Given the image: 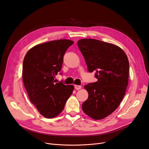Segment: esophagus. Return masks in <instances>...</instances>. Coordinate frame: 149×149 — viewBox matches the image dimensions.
<instances>
[{
    "mask_svg": "<svg viewBox=\"0 0 149 149\" xmlns=\"http://www.w3.org/2000/svg\"><path fill=\"white\" fill-rule=\"evenodd\" d=\"M74 87H75V89H76V90H79V89H80L81 88V86H79V85H74Z\"/></svg>",
    "mask_w": 149,
    "mask_h": 149,
    "instance_id": "esophagus-1",
    "label": "esophagus"
}]
</instances>
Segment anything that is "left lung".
<instances>
[{"mask_svg": "<svg viewBox=\"0 0 149 149\" xmlns=\"http://www.w3.org/2000/svg\"><path fill=\"white\" fill-rule=\"evenodd\" d=\"M89 72L98 80L84 86L89 97L82 104L83 112L94 120H101L118 107L128 85L129 63L120 47L96 39L77 42Z\"/></svg>", "mask_w": 149, "mask_h": 149, "instance_id": "1", "label": "left lung"}]
</instances>
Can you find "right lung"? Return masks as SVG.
Returning a JSON list of instances; mask_svg holds the SVG:
<instances>
[{
	"instance_id": "add662e5",
	"label": "right lung",
	"mask_w": 149,
	"mask_h": 149,
	"mask_svg": "<svg viewBox=\"0 0 149 149\" xmlns=\"http://www.w3.org/2000/svg\"><path fill=\"white\" fill-rule=\"evenodd\" d=\"M74 43L60 39L37 45L28 51L23 60V84L31 102L45 118L60 114L74 91L73 85L54 80L61 69L65 52Z\"/></svg>"
}]
</instances>
